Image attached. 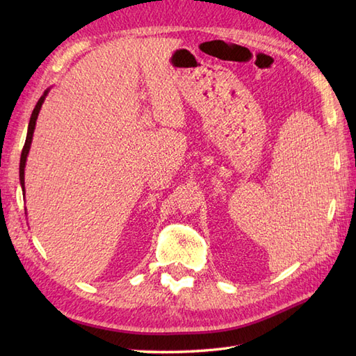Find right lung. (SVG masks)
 Instances as JSON below:
<instances>
[{"instance_id": "add662e5", "label": "right lung", "mask_w": 356, "mask_h": 356, "mask_svg": "<svg viewBox=\"0 0 356 356\" xmlns=\"http://www.w3.org/2000/svg\"><path fill=\"white\" fill-rule=\"evenodd\" d=\"M49 90H45L44 95L40 97V101L36 102L35 108L32 111V116H30V122H29V128H27V138H26V143H24V148H22V153H21V161H19V182H21V188L22 191H24V168H26V161H27V154H29V149L30 145H32V139H33V131H35V125H36V119L38 115H40V110H41V105L45 99V96H47Z\"/></svg>"}]
</instances>
